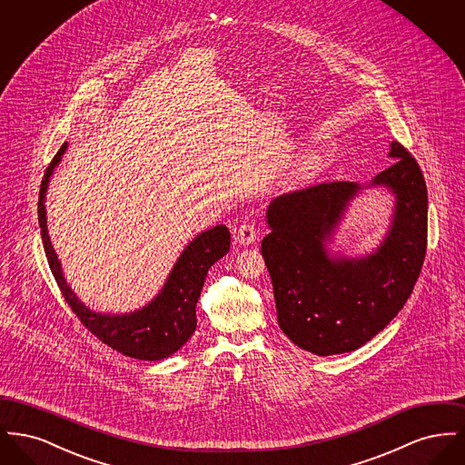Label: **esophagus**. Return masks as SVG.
I'll return each mask as SVG.
<instances>
[{
	"instance_id": "1",
	"label": "esophagus",
	"mask_w": 465,
	"mask_h": 465,
	"mask_svg": "<svg viewBox=\"0 0 465 465\" xmlns=\"http://www.w3.org/2000/svg\"><path fill=\"white\" fill-rule=\"evenodd\" d=\"M258 239V230L252 223H242L235 233V241L241 245H249V243L256 242Z\"/></svg>"
}]
</instances>
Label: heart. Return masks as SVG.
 Listing matches in <instances>:
<instances>
[{"label":"heart","mask_w":465,"mask_h":465,"mask_svg":"<svg viewBox=\"0 0 465 465\" xmlns=\"http://www.w3.org/2000/svg\"><path fill=\"white\" fill-rule=\"evenodd\" d=\"M322 165H324V156L317 153V152H312V153L302 156L294 163L292 171L289 173L288 184H302V183L309 181L317 173H321Z\"/></svg>","instance_id":"heart-1"}]
</instances>
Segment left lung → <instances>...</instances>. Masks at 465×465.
Instances as JSON below:
<instances>
[{"label": "left lung", "mask_w": 465, "mask_h": 465, "mask_svg": "<svg viewBox=\"0 0 465 465\" xmlns=\"http://www.w3.org/2000/svg\"><path fill=\"white\" fill-rule=\"evenodd\" d=\"M392 165L368 184L321 183L272 200L262 254L272 279L279 326L315 355L352 352L404 307L427 249V186L417 160L391 143ZM366 187L395 197L391 224L364 257H332L325 245L350 202Z\"/></svg>", "instance_id": "8db88e82"}]
</instances>
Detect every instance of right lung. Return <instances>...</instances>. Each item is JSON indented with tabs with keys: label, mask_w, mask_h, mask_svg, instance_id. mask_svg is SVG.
I'll use <instances>...</instances> for the list:
<instances>
[{
	"label": "right lung",
	"mask_w": 465,
	"mask_h": 465,
	"mask_svg": "<svg viewBox=\"0 0 465 465\" xmlns=\"http://www.w3.org/2000/svg\"><path fill=\"white\" fill-rule=\"evenodd\" d=\"M66 150L67 143H64L45 171L38 199V222L48 265L67 305L92 334L120 354L141 361H160L176 354L197 328L195 307L209 268L230 251L228 228L218 224L202 232L188 243L179 254L158 294L144 307L125 313H103L90 310L69 288L46 228L45 199L48 183Z\"/></svg>",
	"instance_id": "add662e5"
}]
</instances>
